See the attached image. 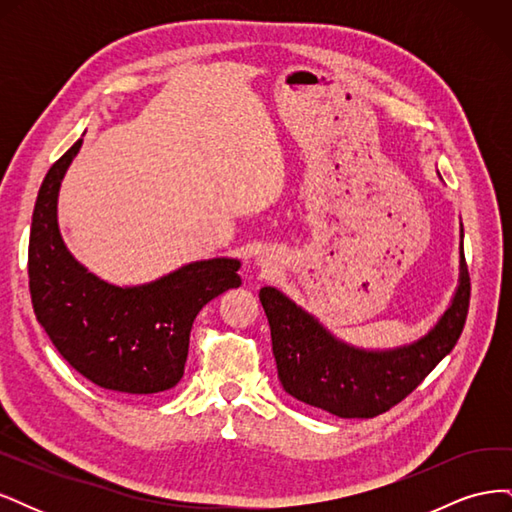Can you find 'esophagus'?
Returning <instances> with one entry per match:
<instances>
[{"label": "esophagus", "mask_w": 512, "mask_h": 512, "mask_svg": "<svg viewBox=\"0 0 512 512\" xmlns=\"http://www.w3.org/2000/svg\"><path fill=\"white\" fill-rule=\"evenodd\" d=\"M262 267H267V262H262Z\"/></svg>", "instance_id": "1"}]
</instances>
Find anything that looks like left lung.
<instances>
[{"label": "left lung", "mask_w": 512, "mask_h": 512, "mask_svg": "<svg viewBox=\"0 0 512 512\" xmlns=\"http://www.w3.org/2000/svg\"><path fill=\"white\" fill-rule=\"evenodd\" d=\"M258 297L269 318L277 378L284 391L339 418H374L406 399L455 348L468 318L470 273L461 243L459 288L451 307L418 342L384 352L339 342L314 316L271 286L262 288Z\"/></svg>", "instance_id": "obj_1"}]
</instances>
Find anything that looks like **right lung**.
I'll return each mask as SVG.
<instances>
[{"mask_svg":"<svg viewBox=\"0 0 512 512\" xmlns=\"http://www.w3.org/2000/svg\"><path fill=\"white\" fill-rule=\"evenodd\" d=\"M79 138L46 173L29 232V292L38 322L64 359L100 389L151 395L181 380L194 318L211 299L239 288L241 262H190L160 280L119 288L89 273L66 250L57 194Z\"/></svg>","mask_w":512,"mask_h":512,"instance_id":"obj_1","label":"right lung"}]
</instances>
